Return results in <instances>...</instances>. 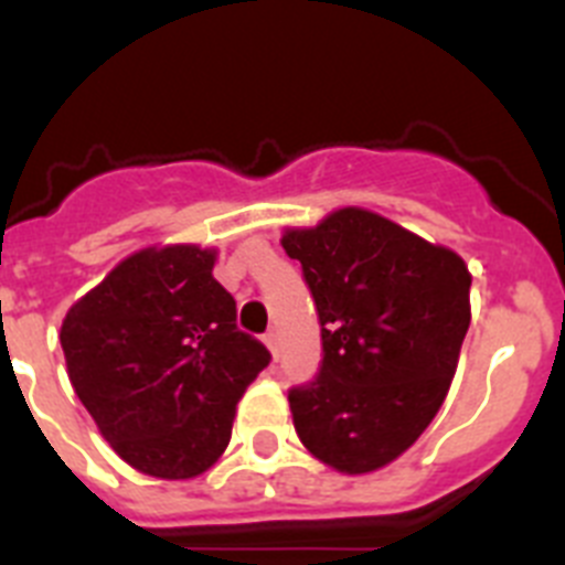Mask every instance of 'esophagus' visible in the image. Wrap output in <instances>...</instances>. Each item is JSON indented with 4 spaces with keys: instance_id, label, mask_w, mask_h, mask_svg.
Here are the masks:
<instances>
[{
    "instance_id": "34e87169",
    "label": "esophagus",
    "mask_w": 565,
    "mask_h": 565,
    "mask_svg": "<svg viewBox=\"0 0 565 565\" xmlns=\"http://www.w3.org/2000/svg\"><path fill=\"white\" fill-rule=\"evenodd\" d=\"M266 344H268V351H271V356L277 359L279 356V333L277 331H268L266 333Z\"/></svg>"
}]
</instances>
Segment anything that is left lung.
Listing matches in <instances>:
<instances>
[{"mask_svg": "<svg viewBox=\"0 0 565 565\" xmlns=\"http://www.w3.org/2000/svg\"><path fill=\"white\" fill-rule=\"evenodd\" d=\"M322 326V364L291 387L294 430L344 476L396 461L436 418L469 328L467 263L367 209L286 228Z\"/></svg>", "mask_w": 565, "mask_h": 565, "instance_id": "obj_1", "label": "left lung"}]
</instances>
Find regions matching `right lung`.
I'll use <instances>...</instances> for the list:
<instances>
[{
    "instance_id": "1",
    "label": "right lung",
    "mask_w": 565,
    "mask_h": 565,
    "mask_svg": "<svg viewBox=\"0 0 565 565\" xmlns=\"http://www.w3.org/2000/svg\"><path fill=\"white\" fill-rule=\"evenodd\" d=\"M214 248L178 243L121 259L62 322L73 391L129 467L163 481L206 472L239 396L271 359L237 328Z\"/></svg>"
}]
</instances>
